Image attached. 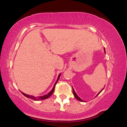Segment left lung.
Returning <instances> with one entry per match:
<instances>
[{"mask_svg": "<svg viewBox=\"0 0 127 127\" xmlns=\"http://www.w3.org/2000/svg\"><path fill=\"white\" fill-rule=\"evenodd\" d=\"M104 52H105V48H104ZM72 88H73V95H74V97H75V98H76V99H77V100H79V101H83L81 99V98H79V97H78V95H77V94L76 93V92H75L74 91V90L73 89V87H72ZM103 89L101 90V91H100L99 92H98V94L97 95V96L98 95V94H100V92H101L102 91V90H103Z\"/></svg>", "mask_w": 127, "mask_h": 127, "instance_id": "obj_1", "label": "left lung"}]
</instances>
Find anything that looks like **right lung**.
<instances>
[{"label": "right lung", "instance_id": "right-lung-1", "mask_svg": "<svg viewBox=\"0 0 127 127\" xmlns=\"http://www.w3.org/2000/svg\"><path fill=\"white\" fill-rule=\"evenodd\" d=\"M61 73H60V74H59L58 77V78H57V81H56V82L55 83L54 85V87H53V89L51 90V91H50V92H49V93H48V94L45 95H44V96H38V97H35V96H31V95L30 96V95H27V94H25V93H23V92H22V94L23 95L25 96L26 97H28V98H31V99H33V100H36V101H38V100H45V99H46V98H48V97H50V96L51 95L53 94L54 91L55 85H56V84H57V83L58 81L59 80V78L60 76H61Z\"/></svg>", "mask_w": 127, "mask_h": 127}]
</instances>
